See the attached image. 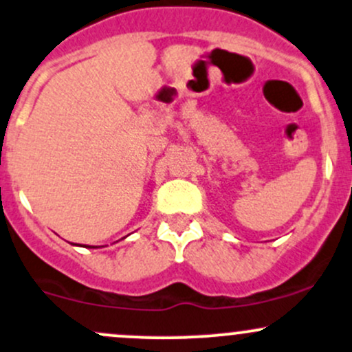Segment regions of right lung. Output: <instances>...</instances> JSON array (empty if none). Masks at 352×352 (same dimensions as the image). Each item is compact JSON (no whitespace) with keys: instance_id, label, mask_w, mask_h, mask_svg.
<instances>
[{"instance_id":"add662e5","label":"right lung","mask_w":352,"mask_h":352,"mask_svg":"<svg viewBox=\"0 0 352 352\" xmlns=\"http://www.w3.org/2000/svg\"><path fill=\"white\" fill-rule=\"evenodd\" d=\"M73 245H76V244H73ZM82 247H88V249H96V247H94V245H82Z\"/></svg>"}]
</instances>
